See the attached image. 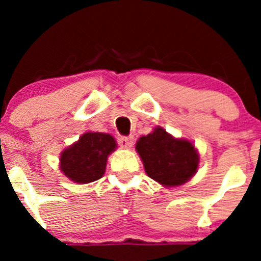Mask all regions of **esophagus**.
Returning a JSON list of instances; mask_svg holds the SVG:
<instances>
[{
	"label": "esophagus",
	"mask_w": 261,
	"mask_h": 261,
	"mask_svg": "<svg viewBox=\"0 0 261 261\" xmlns=\"http://www.w3.org/2000/svg\"><path fill=\"white\" fill-rule=\"evenodd\" d=\"M118 143L123 149H130L134 144V138L133 136H122V138L118 139Z\"/></svg>",
	"instance_id": "1"
}]
</instances>
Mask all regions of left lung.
Segmentation results:
<instances>
[{
	"mask_svg": "<svg viewBox=\"0 0 261 261\" xmlns=\"http://www.w3.org/2000/svg\"><path fill=\"white\" fill-rule=\"evenodd\" d=\"M136 151L146 174L164 187L187 183L198 169L199 155L193 144L186 139L173 138L160 126L139 139Z\"/></svg>",
	"mask_w": 261,
	"mask_h": 261,
	"instance_id": "1",
	"label": "left lung"
}]
</instances>
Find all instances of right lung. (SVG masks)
<instances>
[{
  "instance_id": "right-lung-1",
  "label": "right lung",
  "mask_w": 261,
  "mask_h": 261,
  "mask_svg": "<svg viewBox=\"0 0 261 261\" xmlns=\"http://www.w3.org/2000/svg\"><path fill=\"white\" fill-rule=\"evenodd\" d=\"M114 136L103 133L83 134L80 140L63 150L60 170L74 183H91L103 177L109 155L116 149Z\"/></svg>"
}]
</instances>
